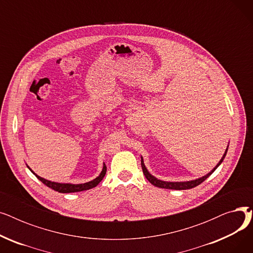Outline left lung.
<instances>
[{"mask_svg": "<svg viewBox=\"0 0 253 253\" xmlns=\"http://www.w3.org/2000/svg\"><path fill=\"white\" fill-rule=\"evenodd\" d=\"M28 166V165H26ZM28 168L32 171V173L36 175V177L41 180L44 184H46L47 187L51 188L52 190H54L56 192H59V193H76V192H82V191H87L89 189H93L95 188L96 185L102 180V178L104 177L105 173H106V166L105 164L103 163V167H102V171L100 172V174L94 178L91 181H88V182H85V183H61V182H55V181H51V180H48V179H45L41 176H39L38 174H36L35 172L28 166Z\"/></svg>", "mask_w": 253, "mask_h": 253, "instance_id": "left-lung-1", "label": "left lung"}]
</instances>
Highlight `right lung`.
I'll return each mask as SVG.
<instances>
[{"label":"right lung","mask_w":253,"mask_h":253,"mask_svg":"<svg viewBox=\"0 0 253 253\" xmlns=\"http://www.w3.org/2000/svg\"><path fill=\"white\" fill-rule=\"evenodd\" d=\"M228 149H229V145L227 147V150H225L222 158L220 159V161L217 163V165L213 169H212L209 172V173H207L206 175H204L202 177L194 179V180H189V181H164V180H161V179H158L157 177L152 175L149 172V170L147 169V167H145V165L143 163V158L142 157H141V168H142V171H143V174H144L145 178H147L153 185H155V187L161 188V189H168V190H190V189H193V188L197 187V185H199L200 183H202L207 177H209L212 173H213L215 169L222 163L225 155H227Z\"/></svg>","instance_id":"1"}]
</instances>
